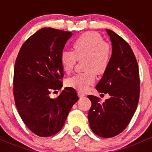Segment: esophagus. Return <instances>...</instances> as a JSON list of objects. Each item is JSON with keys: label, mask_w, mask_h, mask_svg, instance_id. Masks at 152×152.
<instances>
[{"label": "esophagus", "mask_w": 152, "mask_h": 152, "mask_svg": "<svg viewBox=\"0 0 152 152\" xmlns=\"http://www.w3.org/2000/svg\"><path fill=\"white\" fill-rule=\"evenodd\" d=\"M77 95H78V96L80 98H82V97H84V96H85V94H84V93L80 92V91H78V92H77Z\"/></svg>", "instance_id": "34e87169"}]
</instances>
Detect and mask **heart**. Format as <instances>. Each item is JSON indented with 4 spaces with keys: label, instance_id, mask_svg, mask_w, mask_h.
Returning <instances> with one entry per match:
<instances>
[{
    "label": "heart",
    "instance_id": "obj_1",
    "mask_svg": "<svg viewBox=\"0 0 152 152\" xmlns=\"http://www.w3.org/2000/svg\"><path fill=\"white\" fill-rule=\"evenodd\" d=\"M74 52L62 50L60 64L66 73L72 71L77 60H84L83 68L86 72L77 74L66 80V85L79 91H86L95 82V73L102 75L108 68L111 59L110 44L96 32H86L73 42Z\"/></svg>",
    "mask_w": 152,
    "mask_h": 152
}]
</instances>
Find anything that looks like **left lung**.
<instances>
[{
    "label": "left lung",
    "mask_w": 152,
    "mask_h": 152,
    "mask_svg": "<svg viewBox=\"0 0 152 152\" xmlns=\"http://www.w3.org/2000/svg\"><path fill=\"white\" fill-rule=\"evenodd\" d=\"M112 42V55L108 68L96 86L99 92L108 94L103 103L93 95L88 113L90 127L94 133L111 138L127 127L136 110L139 100V72L131 47L122 37L106 29Z\"/></svg>",
    "instance_id": "left-lung-1"
}]
</instances>
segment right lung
Instances as JSON below:
<instances>
[{"label":"right lung","instance_id":"add662e5","mask_svg":"<svg viewBox=\"0 0 152 152\" xmlns=\"http://www.w3.org/2000/svg\"><path fill=\"white\" fill-rule=\"evenodd\" d=\"M71 32L42 28L31 36L19 52L13 72V96L19 114L33 133L53 135L62 129L78 100L74 88H65L56 99L52 91L62 88L60 54Z\"/></svg>","mask_w":152,"mask_h":152}]
</instances>
